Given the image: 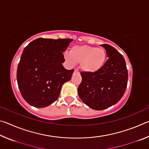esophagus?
<instances>
[{
  "label": "esophagus",
  "instance_id": "obj_1",
  "mask_svg": "<svg viewBox=\"0 0 149 149\" xmlns=\"http://www.w3.org/2000/svg\"><path fill=\"white\" fill-rule=\"evenodd\" d=\"M74 72H75H75H78V70H77V69L74 70Z\"/></svg>",
  "mask_w": 149,
  "mask_h": 149
}]
</instances>
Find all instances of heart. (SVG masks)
I'll list each match as a JSON object with an SVG mask.
<instances>
[{"instance_id":"b5f03b06","label":"heart","mask_w":149,"mask_h":149,"mask_svg":"<svg viewBox=\"0 0 149 149\" xmlns=\"http://www.w3.org/2000/svg\"><path fill=\"white\" fill-rule=\"evenodd\" d=\"M65 59L71 65L80 63L83 71L93 73L102 67L107 58V53L102 48L83 45L71 48L70 52L64 54Z\"/></svg>"}]
</instances>
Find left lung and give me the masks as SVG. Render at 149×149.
Returning <instances> with one entry per match:
<instances>
[{"instance_id":"1","label":"left lung","mask_w":149,"mask_h":149,"mask_svg":"<svg viewBox=\"0 0 149 149\" xmlns=\"http://www.w3.org/2000/svg\"><path fill=\"white\" fill-rule=\"evenodd\" d=\"M101 46L107 51L108 59L97 72H81L82 81L77 89L82 101L97 110L107 109L116 104L124 95L128 80L123 56L109 45Z\"/></svg>"}]
</instances>
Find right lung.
<instances>
[{"label":"right lung","instance_id":"add662e5","mask_svg":"<svg viewBox=\"0 0 149 149\" xmlns=\"http://www.w3.org/2000/svg\"><path fill=\"white\" fill-rule=\"evenodd\" d=\"M72 39L39 38L25 48L17 65V81L24 100L37 108L48 107L58 98L62 85L74 70L62 65Z\"/></svg>","mask_w":149,"mask_h":149}]
</instances>
